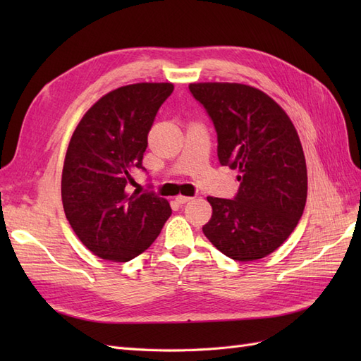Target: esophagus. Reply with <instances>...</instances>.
Instances as JSON below:
<instances>
[{
  "instance_id": "esophagus-1",
  "label": "esophagus",
  "mask_w": 361,
  "mask_h": 361,
  "mask_svg": "<svg viewBox=\"0 0 361 361\" xmlns=\"http://www.w3.org/2000/svg\"><path fill=\"white\" fill-rule=\"evenodd\" d=\"M191 200H192V197H188V195H178L176 197V203H179V204H185Z\"/></svg>"
}]
</instances>
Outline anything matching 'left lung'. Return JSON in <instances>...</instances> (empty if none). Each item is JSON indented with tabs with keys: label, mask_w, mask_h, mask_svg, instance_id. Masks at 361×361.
Returning a JSON list of instances; mask_svg holds the SVG:
<instances>
[{
	"label": "left lung",
	"mask_w": 361,
	"mask_h": 361,
	"mask_svg": "<svg viewBox=\"0 0 361 361\" xmlns=\"http://www.w3.org/2000/svg\"><path fill=\"white\" fill-rule=\"evenodd\" d=\"M211 117L221 166L241 171L233 199L207 197L203 233L238 262L268 256L297 227L307 200V169L297 129L268 94L231 82L190 84Z\"/></svg>",
	"instance_id": "obj_1"
}]
</instances>
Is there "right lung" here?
<instances>
[{"mask_svg":"<svg viewBox=\"0 0 361 361\" xmlns=\"http://www.w3.org/2000/svg\"><path fill=\"white\" fill-rule=\"evenodd\" d=\"M170 82H140L102 96L71 138L61 174L64 214L80 241L105 260L128 262L147 250L171 215L154 191L129 194Z\"/></svg>","mask_w":361,"mask_h":361,"instance_id":"1","label":"right lung"}]
</instances>
